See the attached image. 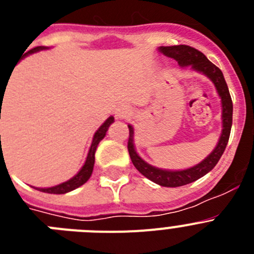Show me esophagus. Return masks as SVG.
Masks as SVG:
<instances>
[{"mask_svg":"<svg viewBox=\"0 0 254 254\" xmlns=\"http://www.w3.org/2000/svg\"><path fill=\"white\" fill-rule=\"evenodd\" d=\"M129 114V109L127 105H120V107L116 109V117L117 118H120V120H123L126 117H128Z\"/></svg>","mask_w":254,"mask_h":254,"instance_id":"34e87169","label":"esophagus"}]
</instances>
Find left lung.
<instances>
[{
  "instance_id": "obj_1",
  "label": "left lung",
  "mask_w": 254,
  "mask_h": 254,
  "mask_svg": "<svg viewBox=\"0 0 254 254\" xmlns=\"http://www.w3.org/2000/svg\"><path fill=\"white\" fill-rule=\"evenodd\" d=\"M159 51L163 55L168 56V57L174 58L179 64V66H190L194 71H198V72L207 76L211 81L214 82L217 94L221 98V107H223V116H221V118H223V131H221V136H220V140L217 142L216 147L201 163L185 170L159 169V168H155L150 165V164H147L146 161H143L138 156L136 150H134L133 127L128 126L129 137L127 147H128L129 156H131V160L133 163L134 168L142 176L149 178L150 181H152L156 185L163 186V187H181V186L188 185V183L197 181V179L205 176V174H207L210 170L214 169L217 161L221 158V155L224 154L226 145H228L229 136H230V129H232L233 102L221 69L215 66L212 62H210L202 52L197 51V49L192 48L190 46H185V44L172 47H160Z\"/></svg>"
}]
</instances>
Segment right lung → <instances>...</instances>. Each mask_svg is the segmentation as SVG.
<instances>
[{
	"label": "right lung",
	"mask_w": 254,
	"mask_h": 254,
	"mask_svg": "<svg viewBox=\"0 0 254 254\" xmlns=\"http://www.w3.org/2000/svg\"><path fill=\"white\" fill-rule=\"evenodd\" d=\"M46 49V47H35V48L30 49L29 52H26V55H30V53H34V52L38 51H43ZM114 118L113 117H109L104 123L99 127V129L95 132L93 138V142H91L90 150H89V154H87L86 161H85L84 167L81 168V170L76 174L75 177L69 179V181L64 182V183H61V185L55 186V187H49V188H37V190H42V192H46V193H55V194H62V193H67L69 190H76L77 187L82 186L84 183H86L89 181V178L91 177V173H93L94 169V163H95V151L96 147L99 145L100 141L104 138L105 133L108 131V127L113 123ZM1 137V136H0Z\"/></svg>",
	"instance_id": "obj_1"
}]
</instances>
